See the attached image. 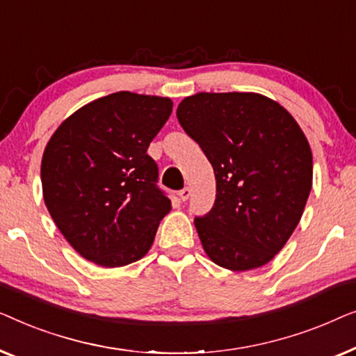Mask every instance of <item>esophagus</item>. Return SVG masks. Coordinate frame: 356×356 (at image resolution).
<instances>
[{
  "label": "esophagus",
  "mask_w": 356,
  "mask_h": 356,
  "mask_svg": "<svg viewBox=\"0 0 356 356\" xmlns=\"http://www.w3.org/2000/svg\"><path fill=\"white\" fill-rule=\"evenodd\" d=\"M190 193H192V190H190L188 187H185V188H182L179 192V197H180V200H182V202H187L188 197H190Z\"/></svg>",
  "instance_id": "1"
}]
</instances>
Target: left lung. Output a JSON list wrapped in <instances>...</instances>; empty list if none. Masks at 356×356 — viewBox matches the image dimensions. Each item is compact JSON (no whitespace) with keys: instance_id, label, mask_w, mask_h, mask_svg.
Returning <instances> with one entry per match:
<instances>
[{"instance_id":"left-lung-1","label":"left lung","mask_w":356,"mask_h":356,"mask_svg":"<svg viewBox=\"0 0 356 356\" xmlns=\"http://www.w3.org/2000/svg\"><path fill=\"white\" fill-rule=\"evenodd\" d=\"M176 114L216 177L214 207L195 218L204 252L230 271L264 266L298 226L312 190L313 156L303 130L259 93H197Z\"/></svg>"}]
</instances>
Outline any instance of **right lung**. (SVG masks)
I'll use <instances>...</instances> for the list:
<instances>
[{
    "label": "right lung",
    "instance_id": "right-lung-1",
    "mask_svg": "<svg viewBox=\"0 0 356 356\" xmlns=\"http://www.w3.org/2000/svg\"><path fill=\"white\" fill-rule=\"evenodd\" d=\"M171 113L169 98L118 92L77 109L51 135L43 200L80 257L119 268L152 248L171 200L147 149Z\"/></svg>",
    "mask_w": 356,
    "mask_h": 356
}]
</instances>
